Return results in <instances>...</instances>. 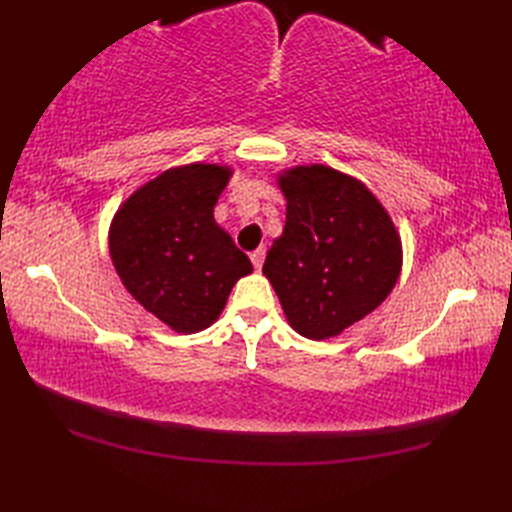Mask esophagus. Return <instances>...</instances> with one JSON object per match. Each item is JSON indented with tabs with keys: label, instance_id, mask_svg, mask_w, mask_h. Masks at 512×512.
I'll use <instances>...</instances> for the list:
<instances>
[{
	"label": "esophagus",
	"instance_id": "34e87169",
	"mask_svg": "<svg viewBox=\"0 0 512 512\" xmlns=\"http://www.w3.org/2000/svg\"><path fill=\"white\" fill-rule=\"evenodd\" d=\"M264 257H266V248H257V250H253V253H250V262H253L255 270H262Z\"/></svg>",
	"mask_w": 512,
	"mask_h": 512
}]
</instances>
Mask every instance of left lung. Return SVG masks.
<instances>
[{
    "label": "left lung",
    "mask_w": 512,
    "mask_h": 512,
    "mask_svg": "<svg viewBox=\"0 0 512 512\" xmlns=\"http://www.w3.org/2000/svg\"><path fill=\"white\" fill-rule=\"evenodd\" d=\"M286 226L262 273L292 330L330 339L376 310L394 290L402 244L394 222L361 180L325 165L279 176Z\"/></svg>",
    "instance_id": "1"
}]
</instances>
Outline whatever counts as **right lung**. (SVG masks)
<instances>
[{
	"label": "right lung",
	"instance_id": "1",
	"mask_svg": "<svg viewBox=\"0 0 512 512\" xmlns=\"http://www.w3.org/2000/svg\"><path fill=\"white\" fill-rule=\"evenodd\" d=\"M231 167L193 162L136 189L110 226L112 264L140 306L193 334L220 317L250 259L217 226L213 209Z\"/></svg>",
	"mask_w": 512,
	"mask_h": 512
}]
</instances>
